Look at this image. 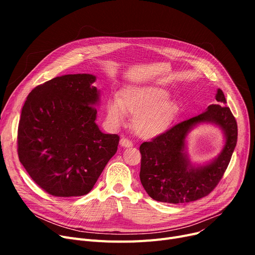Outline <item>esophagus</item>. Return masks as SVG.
<instances>
[{
    "label": "esophagus",
    "instance_id": "1",
    "mask_svg": "<svg viewBox=\"0 0 255 255\" xmlns=\"http://www.w3.org/2000/svg\"><path fill=\"white\" fill-rule=\"evenodd\" d=\"M120 144H121V146H123V148H130V146L133 145L132 141H130L128 138H125V137L121 138Z\"/></svg>",
    "mask_w": 255,
    "mask_h": 255
}]
</instances>
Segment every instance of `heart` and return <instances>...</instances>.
I'll use <instances>...</instances> for the list:
<instances>
[{"mask_svg":"<svg viewBox=\"0 0 255 255\" xmlns=\"http://www.w3.org/2000/svg\"><path fill=\"white\" fill-rule=\"evenodd\" d=\"M169 97V92L159 86L127 87L120 98L107 101V118L113 125L121 126L129 114L134 117L133 129L137 135L155 138L167 132L179 116V105Z\"/></svg>","mask_w":255,"mask_h":255,"instance_id":"b5f03b06","label":"heart"}]
</instances>
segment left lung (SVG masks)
Masks as SVG:
<instances>
[{
	"instance_id": "1",
	"label": "left lung",
	"mask_w": 255,
	"mask_h": 255,
	"mask_svg": "<svg viewBox=\"0 0 255 255\" xmlns=\"http://www.w3.org/2000/svg\"><path fill=\"white\" fill-rule=\"evenodd\" d=\"M218 104L209 105L200 115L173 126L164 134L142 142L139 178L155 200L167 204L194 202L215 188L229 165L237 144L238 126L223 92L215 96ZM213 124L224 133L221 154L205 165H193L186 152V136L199 124Z\"/></svg>"
}]
</instances>
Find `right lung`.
<instances>
[{
  "label": "right lung",
  "mask_w": 255,
  "mask_h": 255,
  "mask_svg": "<svg viewBox=\"0 0 255 255\" xmlns=\"http://www.w3.org/2000/svg\"><path fill=\"white\" fill-rule=\"evenodd\" d=\"M93 74H67L36 87L22 106L17 133L20 163L32 180L58 197L88 194L120 137L96 124L100 91Z\"/></svg>",
  "instance_id": "obj_1"
}]
</instances>
